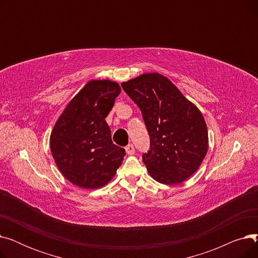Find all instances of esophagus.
Returning <instances> with one entry per match:
<instances>
[{"mask_svg":"<svg viewBox=\"0 0 258 258\" xmlns=\"http://www.w3.org/2000/svg\"><path fill=\"white\" fill-rule=\"evenodd\" d=\"M125 152L127 155H134L135 154V147L133 144H128L127 146H125Z\"/></svg>","mask_w":258,"mask_h":258,"instance_id":"34e87169","label":"esophagus"}]
</instances>
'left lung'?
I'll use <instances>...</instances> for the list:
<instances>
[{
  "label": "left lung",
  "mask_w": 258,
  "mask_h": 258,
  "mask_svg": "<svg viewBox=\"0 0 258 258\" xmlns=\"http://www.w3.org/2000/svg\"><path fill=\"white\" fill-rule=\"evenodd\" d=\"M142 112L151 150L143 162L151 177L166 185L192 175L208 151V131L199 108L159 73L142 74L121 84Z\"/></svg>",
  "instance_id": "left-lung-1"
}]
</instances>
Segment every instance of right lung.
I'll return each mask as SVG.
<instances>
[{
	"mask_svg": "<svg viewBox=\"0 0 258 258\" xmlns=\"http://www.w3.org/2000/svg\"><path fill=\"white\" fill-rule=\"evenodd\" d=\"M112 80H91L68 103L50 136L55 164L72 184L96 189L110 182L125 156L105 118L120 94Z\"/></svg>",
	"mask_w": 258,
	"mask_h": 258,
	"instance_id": "1",
	"label": "right lung"
}]
</instances>
